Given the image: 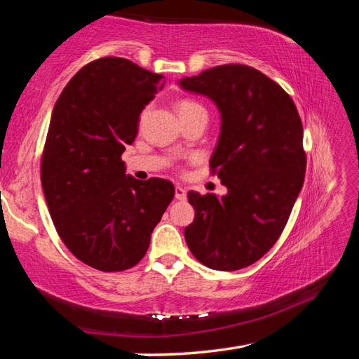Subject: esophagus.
Returning a JSON list of instances; mask_svg holds the SVG:
<instances>
[{
  "label": "esophagus",
  "instance_id": "obj_1",
  "mask_svg": "<svg viewBox=\"0 0 359 359\" xmlns=\"http://www.w3.org/2000/svg\"><path fill=\"white\" fill-rule=\"evenodd\" d=\"M187 198V191L184 190L182 187H175V199H179V201H184Z\"/></svg>",
  "mask_w": 359,
  "mask_h": 359
}]
</instances>
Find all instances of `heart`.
Listing matches in <instances>:
<instances>
[{"mask_svg":"<svg viewBox=\"0 0 359 359\" xmlns=\"http://www.w3.org/2000/svg\"><path fill=\"white\" fill-rule=\"evenodd\" d=\"M177 111H179V115H180V114L196 112V111L205 112V109L201 104H199V102L193 101V100H182V101H179V104H177Z\"/></svg>","mask_w":359,"mask_h":359,"instance_id":"obj_1","label":"heart"}]
</instances>
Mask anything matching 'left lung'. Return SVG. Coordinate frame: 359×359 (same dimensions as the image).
Segmentation results:
<instances>
[{"label":"left lung","mask_w":359,"mask_h":359,"mask_svg":"<svg viewBox=\"0 0 359 359\" xmlns=\"http://www.w3.org/2000/svg\"><path fill=\"white\" fill-rule=\"evenodd\" d=\"M180 85L218 106L210 172L228 188L222 198L188 191L187 245L210 269L238 271L269 252L288 222L306 175L302 121L291 96L252 66H215Z\"/></svg>","instance_id":"left-lung-1"}]
</instances>
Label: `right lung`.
<instances>
[{"label": "right lung", "instance_id": "right-lung-1", "mask_svg": "<svg viewBox=\"0 0 359 359\" xmlns=\"http://www.w3.org/2000/svg\"><path fill=\"white\" fill-rule=\"evenodd\" d=\"M163 79L126 58L102 57L79 69L53 106L41 156L47 208L68 250L102 272L144 258L174 198L172 182L137 180L121 161Z\"/></svg>", "mask_w": 359, "mask_h": 359}]
</instances>
